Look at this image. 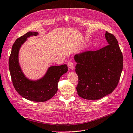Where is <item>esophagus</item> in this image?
I'll return each instance as SVG.
<instances>
[{"label": "esophagus", "mask_w": 133, "mask_h": 133, "mask_svg": "<svg viewBox=\"0 0 133 133\" xmlns=\"http://www.w3.org/2000/svg\"><path fill=\"white\" fill-rule=\"evenodd\" d=\"M67 65H68V68H70V69H74V63H73L72 61H70L68 62V63H67Z\"/></svg>", "instance_id": "obj_1"}]
</instances>
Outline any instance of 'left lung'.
Wrapping results in <instances>:
<instances>
[{
    "mask_svg": "<svg viewBox=\"0 0 133 133\" xmlns=\"http://www.w3.org/2000/svg\"><path fill=\"white\" fill-rule=\"evenodd\" d=\"M108 45L99 50L80 53L75 59L78 77L77 92L81 98L97 100L112 93L117 87L123 66L118 42L113 34L105 32Z\"/></svg>",
    "mask_w": 133,
    "mask_h": 133,
    "instance_id": "1",
    "label": "left lung"
}]
</instances>
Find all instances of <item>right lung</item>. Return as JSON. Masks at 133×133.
<instances>
[{
	"label": "right lung",
	"instance_id": "1",
	"mask_svg": "<svg viewBox=\"0 0 133 133\" xmlns=\"http://www.w3.org/2000/svg\"><path fill=\"white\" fill-rule=\"evenodd\" d=\"M37 32L29 31L17 38L12 46L9 59V67L14 87L19 95L28 100L42 102L51 99L56 93L61 76L68 71L67 65L49 68L45 75L40 79L31 81L24 75L19 63V51L27 38L36 36Z\"/></svg>",
	"mask_w": 133,
	"mask_h": 133
}]
</instances>
